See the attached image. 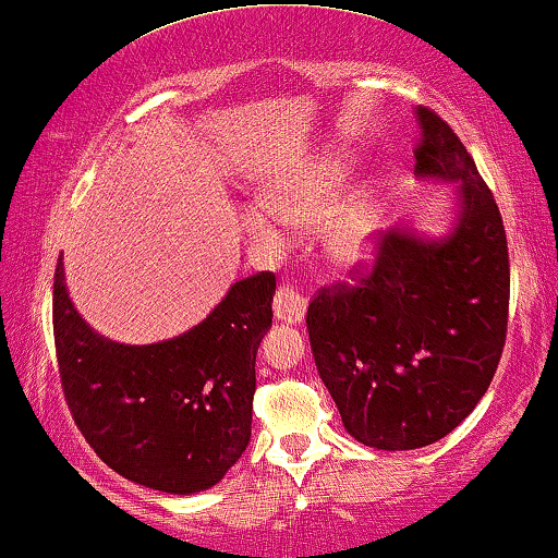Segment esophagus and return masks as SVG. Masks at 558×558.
Returning <instances> with one entry per match:
<instances>
[{
    "label": "esophagus",
    "instance_id": "1",
    "mask_svg": "<svg viewBox=\"0 0 558 558\" xmlns=\"http://www.w3.org/2000/svg\"><path fill=\"white\" fill-rule=\"evenodd\" d=\"M306 314V296L294 292L292 287H281L274 296V317L284 325H299Z\"/></svg>",
    "mask_w": 558,
    "mask_h": 558
}]
</instances>
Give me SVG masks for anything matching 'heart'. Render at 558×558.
I'll use <instances>...</instances> for the list:
<instances>
[{
  "label": "heart",
  "mask_w": 558,
  "mask_h": 558,
  "mask_svg": "<svg viewBox=\"0 0 558 558\" xmlns=\"http://www.w3.org/2000/svg\"><path fill=\"white\" fill-rule=\"evenodd\" d=\"M344 173L337 160H325L294 179L266 185L262 206H248L241 226L256 244L281 248L289 229H319L329 266L339 274L373 264L387 226V193L365 183L342 198Z\"/></svg>",
  "instance_id": "1"
}]
</instances>
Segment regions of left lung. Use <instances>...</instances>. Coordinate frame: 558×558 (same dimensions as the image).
I'll use <instances>...</instances> for the list:
<instances>
[{"label": "left lung", "mask_w": 558, "mask_h": 558, "mask_svg": "<svg viewBox=\"0 0 558 558\" xmlns=\"http://www.w3.org/2000/svg\"><path fill=\"white\" fill-rule=\"evenodd\" d=\"M415 175L453 185L448 229L402 223L379 244L360 287L312 299L314 365L354 440L415 450L473 413L496 375L508 325V246L494 193L465 145L415 108Z\"/></svg>", "instance_id": "1"}]
</instances>
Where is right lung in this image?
I'll return each instance as SVG.
<instances>
[{
  "instance_id": "add662e5",
  "label": "right lung",
  "mask_w": 558,
  "mask_h": 558,
  "mask_svg": "<svg viewBox=\"0 0 558 558\" xmlns=\"http://www.w3.org/2000/svg\"><path fill=\"white\" fill-rule=\"evenodd\" d=\"M274 292L271 271L254 274L189 332L123 344L80 317L60 259L52 296L60 379L95 453L123 478L163 494L216 486L252 438L256 350L271 327Z\"/></svg>"
}]
</instances>
